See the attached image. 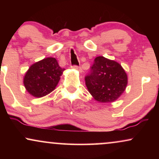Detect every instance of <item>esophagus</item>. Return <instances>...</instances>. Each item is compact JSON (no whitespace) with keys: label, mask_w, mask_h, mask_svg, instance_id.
Masks as SVG:
<instances>
[{"label":"esophagus","mask_w":159,"mask_h":159,"mask_svg":"<svg viewBox=\"0 0 159 159\" xmlns=\"http://www.w3.org/2000/svg\"><path fill=\"white\" fill-rule=\"evenodd\" d=\"M72 68H73L74 69H75V70H78V72H81V73H82V72H83V69H82L81 67L78 66H72Z\"/></svg>","instance_id":"obj_1"}]
</instances>
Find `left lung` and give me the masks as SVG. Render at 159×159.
Masks as SVG:
<instances>
[{"label": "left lung", "mask_w": 159, "mask_h": 159, "mask_svg": "<svg viewBox=\"0 0 159 159\" xmlns=\"http://www.w3.org/2000/svg\"><path fill=\"white\" fill-rule=\"evenodd\" d=\"M85 84L95 100L101 103H111L123 93L128 76L119 63L99 56L95 59L90 73L86 76Z\"/></svg>", "instance_id": "left-lung-1"}]
</instances>
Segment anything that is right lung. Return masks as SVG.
Returning a JSON list of instances; mask_svg holds the SVG:
<instances>
[{
  "instance_id": "add662e5",
  "label": "right lung",
  "mask_w": 159,
  "mask_h": 159,
  "mask_svg": "<svg viewBox=\"0 0 159 159\" xmlns=\"http://www.w3.org/2000/svg\"><path fill=\"white\" fill-rule=\"evenodd\" d=\"M65 69L60 67L54 57H46L29 67L23 79L29 94L41 98L56 88Z\"/></svg>"
}]
</instances>
